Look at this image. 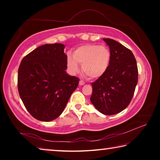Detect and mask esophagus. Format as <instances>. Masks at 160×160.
Returning <instances> with one entry per match:
<instances>
[{
	"mask_svg": "<svg viewBox=\"0 0 160 160\" xmlns=\"http://www.w3.org/2000/svg\"><path fill=\"white\" fill-rule=\"evenodd\" d=\"M79 85H80V86H82V85H85V82H84L83 80H81L80 81V82H79Z\"/></svg>",
	"mask_w": 160,
	"mask_h": 160,
	"instance_id": "34e87169",
	"label": "esophagus"
}]
</instances>
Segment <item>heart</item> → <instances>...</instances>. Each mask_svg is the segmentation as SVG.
<instances>
[{"mask_svg":"<svg viewBox=\"0 0 160 160\" xmlns=\"http://www.w3.org/2000/svg\"><path fill=\"white\" fill-rule=\"evenodd\" d=\"M110 60L111 53L107 47L86 44L78 47L74 51L73 56H68L67 66L72 74H76L80 70V63L89 77L97 78L107 71Z\"/></svg>","mask_w":160,"mask_h":160,"instance_id":"b5f03b06","label":"heart"}]
</instances>
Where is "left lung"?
Here are the masks:
<instances>
[{
	"label": "left lung",
	"instance_id": "obj_1",
	"mask_svg": "<svg viewBox=\"0 0 160 160\" xmlns=\"http://www.w3.org/2000/svg\"><path fill=\"white\" fill-rule=\"evenodd\" d=\"M109 46L111 60L107 71L92 82L90 101L105 115H113L128 106L138 84L136 60L131 50L112 39H103Z\"/></svg>",
	"mask_w": 160,
	"mask_h": 160
}]
</instances>
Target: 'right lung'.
Instances as JSON below:
<instances>
[{"label":"right lung","mask_w":160,"mask_h":160,"mask_svg":"<svg viewBox=\"0 0 160 160\" xmlns=\"http://www.w3.org/2000/svg\"><path fill=\"white\" fill-rule=\"evenodd\" d=\"M65 45L40 46L22 58L18 69L20 97L29 113L41 121L60 116L80 80L66 72Z\"/></svg>","instance_id":"obj_1"}]
</instances>
